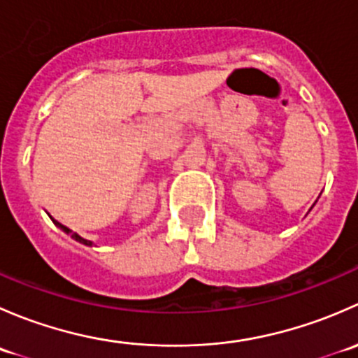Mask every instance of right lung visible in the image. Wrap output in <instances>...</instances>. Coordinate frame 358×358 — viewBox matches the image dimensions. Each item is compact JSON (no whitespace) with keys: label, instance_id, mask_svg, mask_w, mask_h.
Masks as SVG:
<instances>
[{"label":"right lung","instance_id":"add662e5","mask_svg":"<svg viewBox=\"0 0 358 358\" xmlns=\"http://www.w3.org/2000/svg\"><path fill=\"white\" fill-rule=\"evenodd\" d=\"M52 220H53V218H52ZM53 223H55V225H57V227H59V229H60V230H62V232H66V234H67V236H71V237H72V239H74V241H78V243L85 244V246H93V243H92V241L85 239V237H81V236H79V234L72 232V230H71V229H67V227H66V225H62V223H59V222H57V220H53Z\"/></svg>","mask_w":358,"mask_h":358}]
</instances>
